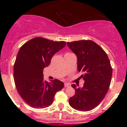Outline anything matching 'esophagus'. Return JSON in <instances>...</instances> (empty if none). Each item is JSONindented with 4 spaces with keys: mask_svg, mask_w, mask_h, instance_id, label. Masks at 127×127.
I'll use <instances>...</instances> for the list:
<instances>
[{
    "mask_svg": "<svg viewBox=\"0 0 127 127\" xmlns=\"http://www.w3.org/2000/svg\"><path fill=\"white\" fill-rule=\"evenodd\" d=\"M70 87V84H68V83H65V84H64V87L66 88V87Z\"/></svg>",
    "mask_w": 127,
    "mask_h": 127,
    "instance_id": "esophagus-1",
    "label": "esophagus"
}]
</instances>
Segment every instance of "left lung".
<instances>
[{
    "instance_id": "obj_1",
    "label": "left lung",
    "mask_w": 127,
    "mask_h": 127,
    "mask_svg": "<svg viewBox=\"0 0 127 127\" xmlns=\"http://www.w3.org/2000/svg\"><path fill=\"white\" fill-rule=\"evenodd\" d=\"M68 48L76 55L78 70L85 82L82 88L72 87L75 94L69 98L71 107L79 111H90L101 103L108 91L112 68L107 54L95 42L82 40L67 42Z\"/></svg>"
}]
</instances>
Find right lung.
<instances>
[{
  "label": "right lung",
  "mask_w": 127,
  "mask_h": 127,
  "mask_svg": "<svg viewBox=\"0 0 127 127\" xmlns=\"http://www.w3.org/2000/svg\"><path fill=\"white\" fill-rule=\"evenodd\" d=\"M66 45L43 37L32 39L20 48L14 66V77L18 94L29 106L43 109L51 105L55 94L64 87L58 79L43 80V68L52 56Z\"/></svg>",
  "instance_id": "obj_1"
}]
</instances>
